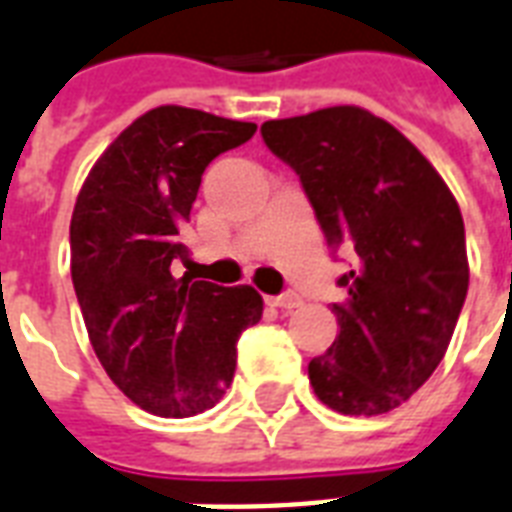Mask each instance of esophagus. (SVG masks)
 <instances>
[{"label":"esophagus","mask_w":512,"mask_h":512,"mask_svg":"<svg viewBox=\"0 0 512 512\" xmlns=\"http://www.w3.org/2000/svg\"><path fill=\"white\" fill-rule=\"evenodd\" d=\"M268 303L276 308H284V311H290V308H298L303 300L295 298V295H276V298H268Z\"/></svg>","instance_id":"34e87169"}]
</instances>
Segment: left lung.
<instances>
[{
  "label": "left lung",
  "instance_id": "8db88e82",
  "mask_svg": "<svg viewBox=\"0 0 512 512\" xmlns=\"http://www.w3.org/2000/svg\"><path fill=\"white\" fill-rule=\"evenodd\" d=\"M295 169L333 249H351L333 303L338 335L308 362L314 395L343 416L405 403L443 360L462 314L470 265L459 204L392 123L327 107L260 126Z\"/></svg>",
  "mask_w": 512,
  "mask_h": 512
}]
</instances>
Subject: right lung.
<instances>
[{"label": "right lung", "mask_w": 512, "mask_h": 512, "mask_svg": "<svg viewBox=\"0 0 512 512\" xmlns=\"http://www.w3.org/2000/svg\"><path fill=\"white\" fill-rule=\"evenodd\" d=\"M255 123L155 107L109 144L69 225L72 284L107 376L142 411L185 419L220 403L236 341L263 317L257 290L174 276L185 260L206 166L255 136Z\"/></svg>", "instance_id": "1"}]
</instances>
